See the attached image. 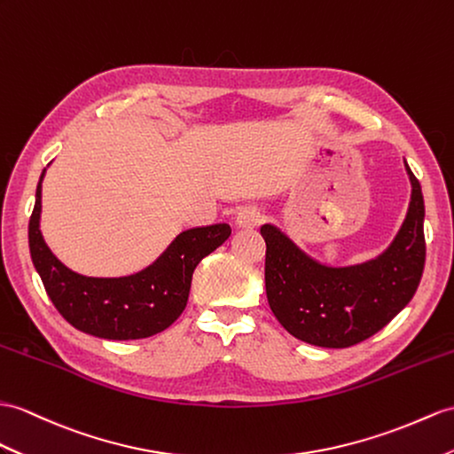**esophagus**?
I'll use <instances>...</instances> for the list:
<instances>
[{
	"label": "esophagus",
	"instance_id": "obj_1",
	"mask_svg": "<svg viewBox=\"0 0 454 454\" xmlns=\"http://www.w3.org/2000/svg\"><path fill=\"white\" fill-rule=\"evenodd\" d=\"M260 221H262V212H260V209L254 207V206H247V207H242L240 212L237 214L235 223L240 229H252V227L260 225Z\"/></svg>",
	"mask_w": 454,
	"mask_h": 454
}]
</instances>
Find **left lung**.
<instances>
[{
    "label": "left lung",
    "mask_w": 454,
    "mask_h": 454,
    "mask_svg": "<svg viewBox=\"0 0 454 454\" xmlns=\"http://www.w3.org/2000/svg\"><path fill=\"white\" fill-rule=\"evenodd\" d=\"M412 184L399 233L378 258L331 268L308 256L281 229L265 223V293L273 316L296 339L324 348H347L378 333L411 302L426 262L424 196Z\"/></svg>",
    "instance_id": "obj_1"
}]
</instances>
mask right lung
I'll return each mask as SVG.
<instances>
[{"label":"right lung","mask_w":454,"mask_h":454,"mask_svg":"<svg viewBox=\"0 0 454 454\" xmlns=\"http://www.w3.org/2000/svg\"><path fill=\"white\" fill-rule=\"evenodd\" d=\"M42 171L28 223L32 263L58 312L82 333L130 340L161 333L189 302L196 265L231 235L227 223L183 231L146 270L127 278H86L53 256L40 231Z\"/></svg>","instance_id":"1"}]
</instances>
